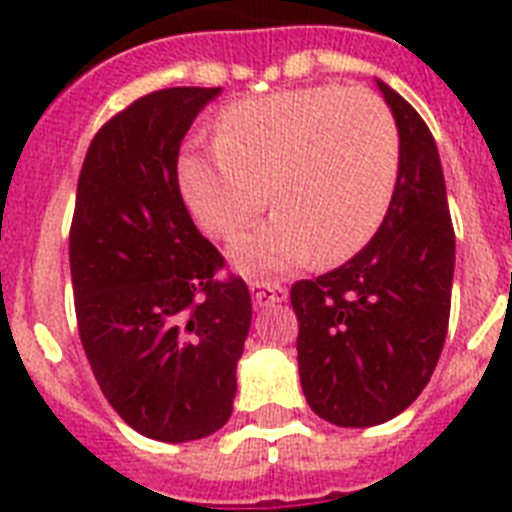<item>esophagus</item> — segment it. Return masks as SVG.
<instances>
[{"label": "esophagus", "instance_id": "obj_1", "mask_svg": "<svg viewBox=\"0 0 512 512\" xmlns=\"http://www.w3.org/2000/svg\"><path fill=\"white\" fill-rule=\"evenodd\" d=\"M251 293L253 303L259 308L264 306H277L287 298V290L280 285V282H269V280H253L251 282Z\"/></svg>", "mask_w": 512, "mask_h": 512}]
</instances>
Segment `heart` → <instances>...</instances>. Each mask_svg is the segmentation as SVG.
I'll return each instance as SVG.
<instances>
[{
  "label": "heart",
  "instance_id": "b5f03b06",
  "mask_svg": "<svg viewBox=\"0 0 512 512\" xmlns=\"http://www.w3.org/2000/svg\"><path fill=\"white\" fill-rule=\"evenodd\" d=\"M398 167V125L377 94L311 86L225 109L217 146L183 151L177 180L214 238L243 230L269 196L277 211L232 256L248 272H282L361 251L390 209Z\"/></svg>",
  "mask_w": 512,
  "mask_h": 512
}]
</instances>
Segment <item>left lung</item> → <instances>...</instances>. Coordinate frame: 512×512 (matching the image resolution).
<instances>
[{
    "instance_id": "8db88e82",
    "label": "left lung",
    "mask_w": 512,
    "mask_h": 512,
    "mask_svg": "<svg viewBox=\"0 0 512 512\" xmlns=\"http://www.w3.org/2000/svg\"><path fill=\"white\" fill-rule=\"evenodd\" d=\"M400 135L398 183L377 235L350 261L295 282L298 371L311 411L335 426L403 413L434 374L455 272V232L432 130L377 80Z\"/></svg>"
}]
</instances>
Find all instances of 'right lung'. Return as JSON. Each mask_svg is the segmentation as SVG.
I'll return each instance as SVG.
<instances>
[{
	"label": "right lung",
	"mask_w": 512,
	"mask_h": 512,
	"mask_svg": "<svg viewBox=\"0 0 512 512\" xmlns=\"http://www.w3.org/2000/svg\"><path fill=\"white\" fill-rule=\"evenodd\" d=\"M222 88H162L94 135L78 177L70 274L83 350L135 432L190 442L227 424L251 293L193 225L177 154Z\"/></svg>",
	"instance_id": "obj_1"
}]
</instances>
